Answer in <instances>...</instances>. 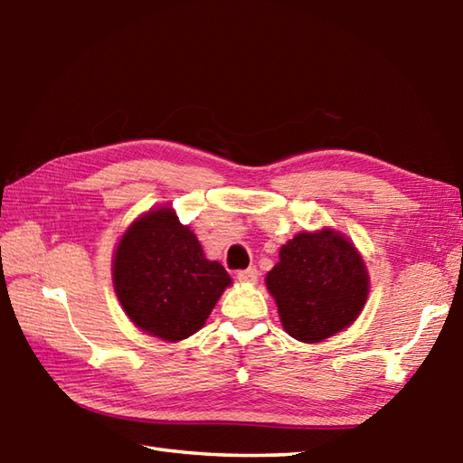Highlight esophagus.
I'll return each mask as SVG.
<instances>
[{"mask_svg":"<svg viewBox=\"0 0 463 463\" xmlns=\"http://www.w3.org/2000/svg\"><path fill=\"white\" fill-rule=\"evenodd\" d=\"M239 281H242V284H255L257 278H260V271H257L255 268H249V269H242L237 273Z\"/></svg>","mask_w":463,"mask_h":463,"instance_id":"esophagus-1","label":"esophagus"}]
</instances>
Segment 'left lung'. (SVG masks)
<instances>
[{
  "mask_svg": "<svg viewBox=\"0 0 463 463\" xmlns=\"http://www.w3.org/2000/svg\"><path fill=\"white\" fill-rule=\"evenodd\" d=\"M284 331L320 343L351 326L370 294V273L357 247L335 229L298 232L265 276Z\"/></svg>",
  "mask_w": 463,
  "mask_h": 463,
  "instance_id": "8db88e82",
  "label": "left lung"
}]
</instances>
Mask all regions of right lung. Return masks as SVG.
Returning <instances> with one entry per match:
<instances>
[{"instance_id": "right-lung-1", "label": "right lung", "mask_w": 463, "mask_h": 463, "mask_svg": "<svg viewBox=\"0 0 463 463\" xmlns=\"http://www.w3.org/2000/svg\"><path fill=\"white\" fill-rule=\"evenodd\" d=\"M112 281L130 323L156 339L184 341L206 325L232 279L171 206L153 208L122 232Z\"/></svg>"}]
</instances>
